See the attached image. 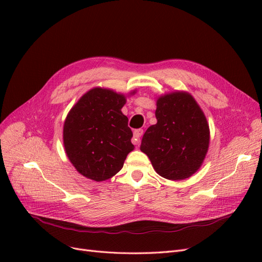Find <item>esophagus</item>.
I'll return each mask as SVG.
<instances>
[{"label":"esophagus","mask_w":262,"mask_h":262,"mask_svg":"<svg viewBox=\"0 0 262 262\" xmlns=\"http://www.w3.org/2000/svg\"><path fill=\"white\" fill-rule=\"evenodd\" d=\"M142 134H143V130H142V129L134 130V132H133V143L136 145L140 144V138L142 137Z\"/></svg>","instance_id":"esophagus-1"}]
</instances>
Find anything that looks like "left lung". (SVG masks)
<instances>
[{
	"instance_id": "left-lung-1",
	"label": "left lung",
	"mask_w": 262,
	"mask_h": 262,
	"mask_svg": "<svg viewBox=\"0 0 262 262\" xmlns=\"http://www.w3.org/2000/svg\"><path fill=\"white\" fill-rule=\"evenodd\" d=\"M157 123L145 131L140 149L158 175L169 180L188 178L207 155L210 130L203 112L191 95L175 92L156 101Z\"/></svg>"
}]
</instances>
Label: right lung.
Listing matches in <instances>:
<instances>
[{
	"instance_id": "right-lung-1",
	"label": "right lung",
	"mask_w": 262,
	"mask_h": 262,
	"mask_svg": "<svg viewBox=\"0 0 262 262\" xmlns=\"http://www.w3.org/2000/svg\"><path fill=\"white\" fill-rule=\"evenodd\" d=\"M124 104V95L96 87L68 114L63 143L70 162L84 177L95 181L112 178L133 150V134L121 113Z\"/></svg>"
}]
</instances>
